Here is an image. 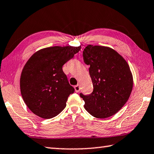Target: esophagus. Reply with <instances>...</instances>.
Returning a JSON list of instances; mask_svg holds the SVG:
<instances>
[{
  "instance_id": "34e87169",
  "label": "esophagus",
  "mask_w": 154,
  "mask_h": 154,
  "mask_svg": "<svg viewBox=\"0 0 154 154\" xmlns=\"http://www.w3.org/2000/svg\"><path fill=\"white\" fill-rule=\"evenodd\" d=\"M74 89H75V91H76V92H80V86L78 85H76V86H74Z\"/></svg>"
}]
</instances>
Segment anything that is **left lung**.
<instances>
[{"instance_id":"1","label":"left lung","mask_w":154,"mask_h":154,"mask_svg":"<svg viewBox=\"0 0 154 154\" xmlns=\"http://www.w3.org/2000/svg\"><path fill=\"white\" fill-rule=\"evenodd\" d=\"M84 61L90 65L94 90L80 96L84 108L94 117L106 118L120 110L129 99L133 76L128 62L115 50L108 46L88 45L83 51Z\"/></svg>"}]
</instances>
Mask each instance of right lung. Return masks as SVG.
Returning a JSON list of instances; mask_svg holds the SVG:
<instances>
[{"instance_id": "right-lung-1", "label": "right lung", "mask_w": 154, "mask_h": 154, "mask_svg": "<svg viewBox=\"0 0 154 154\" xmlns=\"http://www.w3.org/2000/svg\"><path fill=\"white\" fill-rule=\"evenodd\" d=\"M81 46H52L40 49L25 64L20 79L22 97L34 114L50 119L66 106L74 92L62 66L80 51Z\"/></svg>"}]
</instances>
